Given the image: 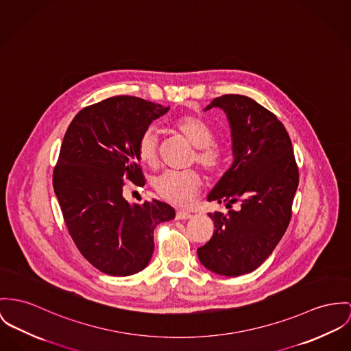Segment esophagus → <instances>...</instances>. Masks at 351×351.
I'll list each match as a JSON object with an SVG mask.
<instances>
[{"instance_id":"obj_1","label":"esophagus","mask_w":351,"mask_h":351,"mask_svg":"<svg viewBox=\"0 0 351 351\" xmlns=\"http://www.w3.org/2000/svg\"><path fill=\"white\" fill-rule=\"evenodd\" d=\"M192 215L189 214V213H186V211H178L176 213V219L178 220H187V219H191Z\"/></svg>"}]
</instances>
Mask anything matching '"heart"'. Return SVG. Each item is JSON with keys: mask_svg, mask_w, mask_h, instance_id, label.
<instances>
[{"mask_svg": "<svg viewBox=\"0 0 351 351\" xmlns=\"http://www.w3.org/2000/svg\"><path fill=\"white\" fill-rule=\"evenodd\" d=\"M175 130L195 147L192 162H197L210 173L217 172L226 162V148L216 141L213 127L196 114H183L173 121ZM140 162L151 168L159 164V134L148 127L137 141ZM203 186L202 173L196 169L183 172L165 171L154 179V189L165 202L178 206H189Z\"/></svg>", "mask_w": 351, "mask_h": 351, "instance_id": "heart-1", "label": "heart"}]
</instances>
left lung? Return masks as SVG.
<instances>
[{
	"mask_svg": "<svg viewBox=\"0 0 351 351\" xmlns=\"http://www.w3.org/2000/svg\"><path fill=\"white\" fill-rule=\"evenodd\" d=\"M227 113L234 162L208 200L239 211L214 213L215 231L197 248L202 265L213 272L238 276L258 269L286 232L299 172L285 125L269 109L242 95H223L206 108Z\"/></svg>",
	"mask_w": 351,
	"mask_h": 351,
	"instance_id": "left-lung-1",
	"label": "left lung"
}]
</instances>
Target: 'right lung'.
Segmentation results:
<instances>
[{
  "instance_id": "1",
  "label": "right lung",
  "mask_w": 351,
  "mask_h": 351,
  "mask_svg": "<svg viewBox=\"0 0 351 351\" xmlns=\"http://www.w3.org/2000/svg\"><path fill=\"white\" fill-rule=\"evenodd\" d=\"M169 107L135 96H113L81 109L69 124L53 169V189L68 232L81 255L112 276L147 267L154 230L175 217L159 200L131 206L125 179L144 186L137 141Z\"/></svg>"
}]
</instances>
